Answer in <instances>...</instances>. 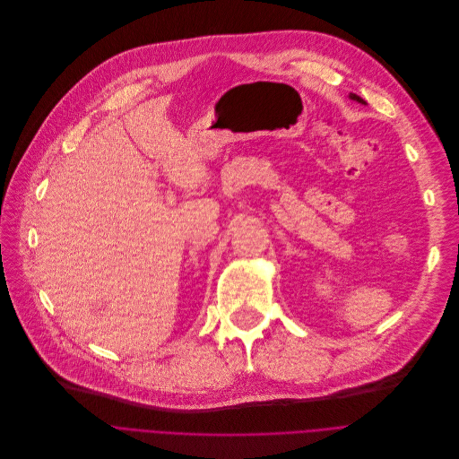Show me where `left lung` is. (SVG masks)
<instances>
[{
  "label": "left lung",
  "mask_w": 459,
  "mask_h": 459,
  "mask_svg": "<svg viewBox=\"0 0 459 459\" xmlns=\"http://www.w3.org/2000/svg\"><path fill=\"white\" fill-rule=\"evenodd\" d=\"M351 100H354V101H358V103H365L361 98H358L356 94H351Z\"/></svg>",
  "instance_id": "1"
}]
</instances>
